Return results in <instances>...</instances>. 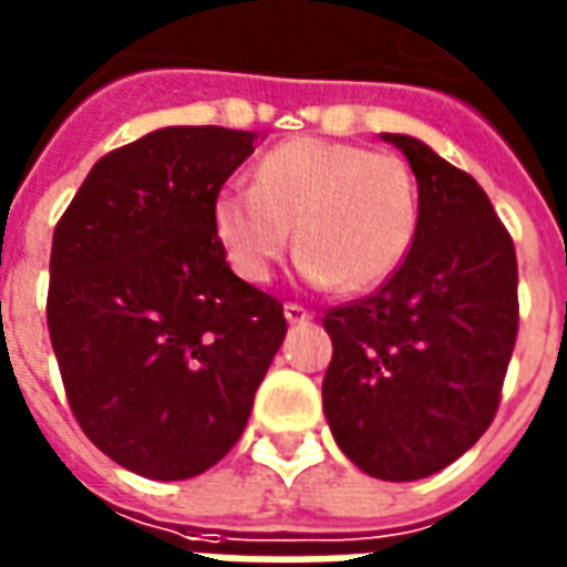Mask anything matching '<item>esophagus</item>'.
I'll list each match as a JSON object with an SVG mask.
<instances>
[{
    "instance_id": "1",
    "label": "esophagus",
    "mask_w": 567,
    "mask_h": 567,
    "mask_svg": "<svg viewBox=\"0 0 567 567\" xmlns=\"http://www.w3.org/2000/svg\"><path fill=\"white\" fill-rule=\"evenodd\" d=\"M285 319H288L291 326H298V322H310L313 313H310L307 307H300V303H285Z\"/></svg>"
}]
</instances>
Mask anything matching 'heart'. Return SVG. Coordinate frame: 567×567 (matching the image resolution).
Here are the masks:
<instances>
[{
    "label": "heart",
    "instance_id": "obj_1",
    "mask_svg": "<svg viewBox=\"0 0 567 567\" xmlns=\"http://www.w3.org/2000/svg\"><path fill=\"white\" fill-rule=\"evenodd\" d=\"M313 285L360 295L384 285L406 260L419 226V192L394 154L329 138H291L264 154L254 188L226 186L214 229L233 269L267 282L291 245Z\"/></svg>",
    "mask_w": 567,
    "mask_h": 567
}]
</instances>
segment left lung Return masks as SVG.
I'll list each match as a JSON object with an SVG mask.
<instances>
[{
	"label": "left lung",
	"mask_w": 567,
	"mask_h": 567,
	"mask_svg": "<svg viewBox=\"0 0 567 567\" xmlns=\"http://www.w3.org/2000/svg\"><path fill=\"white\" fill-rule=\"evenodd\" d=\"M419 183L406 260L369 298L332 307L322 410L365 475L419 481L491 429L518 334V264L484 188L413 136L384 133Z\"/></svg>",
	"instance_id": "1"
}]
</instances>
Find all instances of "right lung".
<instances>
[{"instance_id":"1","label":"right lung","mask_w":567,"mask_h":567,"mask_svg":"<svg viewBox=\"0 0 567 567\" xmlns=\"http://www.w3.org/2000/svg\"><path fill=\"white\" fill-rule=\"evenodd\" d=\"M254 133L164 126L95 161L58 219L49 338L83 434L154 481L217 465L282 348V300L238 279L214 229Z\"/></svg>"}]
</instances>
